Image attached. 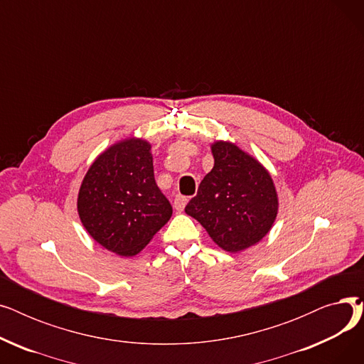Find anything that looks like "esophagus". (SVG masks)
Instances as JSON below:
<instances>
[{"mask_svg": "<svg viewBox=\"0 0 364 364\" xmlns=\"http://www.w3.org/2000/svg\"><path fill=\"white\" fill-rule=\"evenodd\" d=\"M186 203H187V199H186L184 196L177 195V196L174 198V208H176V211L181 213L183 209H184V206H186Z\"/></svg>", "mask_w": 364, "mask_h": 364, "instance_id": "34e87169", "label": "esophagus"}]
</instances>
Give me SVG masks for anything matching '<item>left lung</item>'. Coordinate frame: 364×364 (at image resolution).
<instances>
[{"label":"left lung","instance_id":"left-lung-1","mask_svg":"<svg viewBox=\"0 0 364 364\" xmlns=\"http://www.w3.org/2000/svg\"><path fill=\"white\" fill-rule=\"evenodd\" d=\"M76 209L105 250L119 257L140 254L172 215L153 176L151 144L131 136L105 149L82 178Z\"/></svg>","mask_w":364,"mask_h":364}]
</instances>
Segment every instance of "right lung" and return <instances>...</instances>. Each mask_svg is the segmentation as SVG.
Returning a JSON list of instances; mask_svg holds the SVG:
<instances>
[{
  "label": "right lung",
  "mask_w": 364,
  "mask_h": 364,
  "mask_svg": "<svg viewBox=\"0 0 364 364\" xmlns=\"http://www.w3.org/2000/svg\"><path fill=\"white\" fill-rule=\"evenodd\" d=\"M211 151L214 168L184 211L221 250L237 254L269 235L279 213V195L269 169L236 143L217 140Z\"/></svg>",
  "instance_id": "right-lung-1"
}]
</instances>
